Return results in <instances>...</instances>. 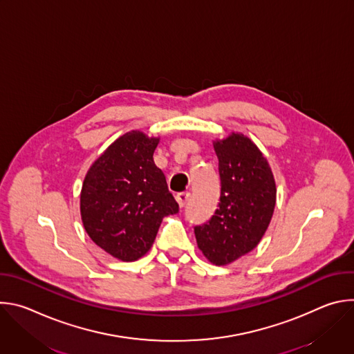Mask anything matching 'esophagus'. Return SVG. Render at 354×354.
Here are the masks:
<instances>
[{"label":"esophagus","mask_w":354,"mask_h":354,"mask_svg":"<svg viewBox=\"0 0 354 354\" xmlns=\"http://www.w3.org/2000/svg\"><path fill=\"white\" fill-rule=\"evenodd\" d=\"M189 197H190V193H187V192H183V193H178V194H176V201H178L179 207H185V206H186Z\"/></svg>","instance_id":"1"}]
</instances>
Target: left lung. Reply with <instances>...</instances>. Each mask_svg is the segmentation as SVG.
Returning <instances> with one entry per match:
<instances>
[{"label":"left lung","instance_id":"left-lung-1","mask_svg":"<svg viewBox=\"0 0 354 354\" xmlns=\"http://www.w3.org/2000/svg\"><path fill=\"white\" fill-rule=\"evenodd\" d=\"M221 182L220 203L209 223L194 227L209 262L225 266L255 249L276 206V182L258 145L242 133L214 140Z\"/></svg>","mask_w":354,"mask_h":354}]
</instances>
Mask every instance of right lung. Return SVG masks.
<instances>
[{"label":"right lung","instance_id":"right-lung-1","mask_svg":"<svg viewBox=\"0 0 354 354\" xmlns=\"http://www.w3.org/2000/svg\"><path fill=\"white\" fill-rule=\"evenodd\" d=\"M160 137L131 130L88 169L80 212L89 238L106 254L134 262L151 249L162 218L179 212L164 172L154 164Z\"/></svg>","mask_w":354,"mask_h":354}]
</instances>
